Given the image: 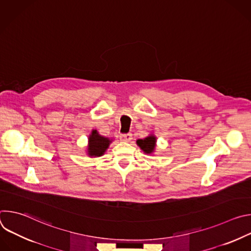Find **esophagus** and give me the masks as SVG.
<instances>
[{"label": "esophagus", "instance_id": "34e87169", "mask_svg": "<svg viewBox=\"0 0 251 251\" xmlns=\"http://www.w3.org/2000/svg\"><path fill=\"white\" fill-rule=\"evenodd\" d=\"M132 139V134H121L120 140L122 142H130Z\"/></svg>", "mask_w": 251, "mask_h": 251}]
</instances>
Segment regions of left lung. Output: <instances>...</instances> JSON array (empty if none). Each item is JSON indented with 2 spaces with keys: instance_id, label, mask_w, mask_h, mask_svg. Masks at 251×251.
<instances>
[{
  "instance_id": "left-lung-1",
  "label": "left lung",
  "mask_w": 251,
  "mask_h": 251,
  "mask_svg": "<svg viewBox=\"0 0 251 251\" xmlns=\"http://www.w3.org/2000/svg\"><path fill=\"white\" fill-rule=\"evenodd\" d=\"M137 145L146 155H153L156 150L157 137L154 134H150L143 139L137 140Z\"/></svg>"
}]
</instances>
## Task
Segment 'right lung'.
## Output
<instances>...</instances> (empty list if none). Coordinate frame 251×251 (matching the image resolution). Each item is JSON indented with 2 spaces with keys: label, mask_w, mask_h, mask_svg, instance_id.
I'll use <instances>...</instances> for the list:
<instances>
[{
  "label": "right lung",
  "mask_w": 251,
  "mask_h": 251,
  "mask_svg": "<svg viewBox=\"0 0 251 251\" xmlns=\"http://www.w3.org/2000/svg\"><path fill=\"white\" fill-rule=\"evenodd\" d=\"M113 139L104 137L98 133L97 130H92L88 136V144L86 147V154L90 158H98L104 155L106 150L109 148Z\"/></svg>",
  "instance_id": "obj_1"
}]
</instances>
